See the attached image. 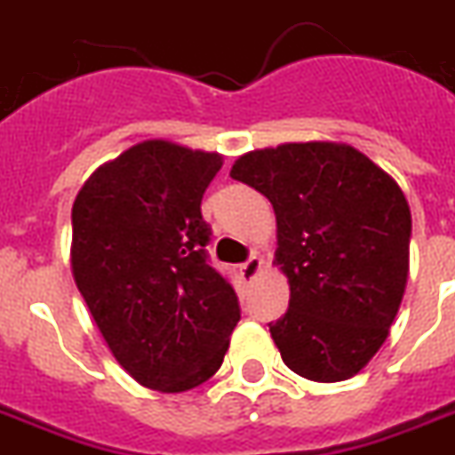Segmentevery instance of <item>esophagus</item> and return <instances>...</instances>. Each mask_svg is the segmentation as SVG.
<instances>
[{"instance_id": "obj_1", "label": "esophagus", "mask_w": 455, "mask_h": 455, "mask_svg": "<svg viewBox=\"0 0 455 455\" xmlns=\"http://www.w3.org/2000/svg\"><path fill=\"white\" fill-rule=\"evenodd\" d=\"M260 267H263V259L253 253V256H249V260H244V263L239 266V273H242L246 280H253V277L260 273Z\"/></svg>"}]
</instances>
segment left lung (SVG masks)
<instances>
[{
	"instance_id": "obj_1",
	"label": "left lung",
	"mask_w": 455,
	"mask_h": 455,
	"mask_svg": "<svg viewBox=\"0 0 455 455\" xmlns=\"http://www.w3.org/2000/svg\"><path fill=\"white\" fill-rule=\"evenodd\" d=\"M230 175L275 209L290 308L270 323V337L284 365L313 382L358 375L406 290L411 209L396 180L339 142L249 151Z\"/></svg>"
}]
</instances>
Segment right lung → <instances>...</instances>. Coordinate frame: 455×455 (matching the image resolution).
<instances>
[{"mask_svg":"<svg viewBox=\"0 0 455 455\" xmlns=\"http://www.w3.org/2000/svg\"><path fill=\"white\" fill-rule=\"evenodd\" d=\"M220 165L216 151L147 140L100 165L73 202L77 290L116 361L156 392L213 378L239 320L204 249L202 199Z\"/></svg>","mask_w":455,"mask_h":455,"instance_id":"obj_1","label":"right lung"}]
</instances>
